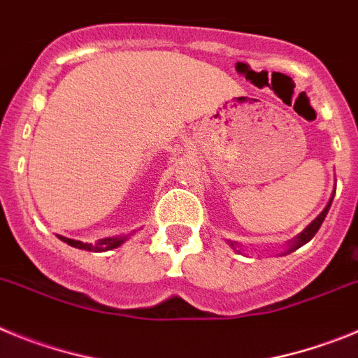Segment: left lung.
Here are the masks:
<instances>
[{
    "label": "left lung",
    "instance_id": "obj_1",
    "mask_svg": "<svg viewBox=\"0 0 358 358\" xmlns=\"http://www.w3.org/2000/svg\"><path fill=\"white\" fill-rule=\"evenodd\" d=\"M334 195H335V189H334V194H331V197H330V202H328L327 208H324V210H322L321 213H319V217L315 218V220H312V222H310L308 226H306L305 229H303L301 233H299V235L296 236V238L290 240L289 249H287V251H285L287 255H290V252H294V251H296V249H299V248H301V245H305L306 242H310V240L314 238V235L319 231V227H321L322 220L327 218L328 210H330V206H331V201H334ZM231 245H233V243H231ZM233 248H235V245H233Z\"/></svg>",
    "mask_w": 358,
    "mask_h": 358
}]
</instances>
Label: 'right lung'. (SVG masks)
I'll list each match as a JSON object with an SVG mask.
<instances>
[{"label": "right lung", "mask_w": 358, "mask_h": 358, "mask_svg": "<svg viewBox=\"0 0 358 358\" xmlns=\"http://www.w3.org/2000/svg\"><path fill=\"white\" fill-rule=\"evenodd\" d=\"M62 242L69 243L71 248H77V249H85V251H94V252H100V251H110V249H116L120 248L127 236H113V238H102L98 240L96 243H84L80 240H71V238H66V236H59Z\"/></svg>", "instance_id": "1"}]
</instances>
